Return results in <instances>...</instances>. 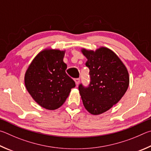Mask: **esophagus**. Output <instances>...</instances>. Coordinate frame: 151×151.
Returning <instances> with one entry per match:
<instances>
[{
	"label": "esophagus",
	"instance_id": "obj_1",
	"mask_svg": "<svg viewBox=\"0 0 151 151\" xmlns=\"http://www.w3.org/2000/svg\"><path fill=\"white\" fill-rule=\"evenodd\" d=\"M75 82H76V85H78V84L80 83V78H76V79H75Z\"/></svg>",
	"mask_w": 151,
	"mask_h": 151
}]
</instances>
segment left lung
Returning <instances> with one entry per match:
<instances>
[{
	"mask_svg": "<svg viewBox=\"0 0 151 151\" xmlns=\"http://www.w3.org/2000/svg\"><path fill=\"white\" fill-rule=\"evenodd\" d=\"M88 59L90 83L78 88L84 107L92 115H99L119 101L129 87V73L125 65L112 50L105 47L81 50Z\"/></svg>",
	"mask_w": 151,
	"mask_h": 151,
	"instance_id": "1",
	"label": "left lung"
}]
</instances>
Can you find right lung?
I'll return each instance as SVG.
<instances>
[{
	"instance_id": "obj_1",
	"label": "right lung",
	"mask_w": 151,
	"mask_h": 151,
	"mask_svg": "<svg viewBox=\"0 0 151 151\" xmlns=\"http://www.w3.org/2000/svg\"><path fill=\"white\" fill-rule=\"evenodd\" d=\"M65 51L44 50L34 58L26 71L24 83L32 97L41 107L54 110L62 106L76 87L65 72Z\"/></svg>"
}]
</instances>
